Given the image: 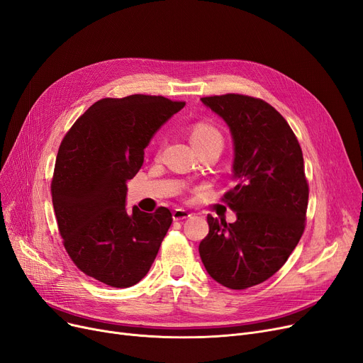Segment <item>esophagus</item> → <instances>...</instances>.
<instances>
[{"label": "esophagus", "mask_w": 363, "mask_h": 363, "mask_svg": "<svg viewBox=\"0 0 363 363\" xmlns=\"http://www.w3.org/2000/svg\"><path fill=\"white\" fill-rule=\"evenodd\" d=\"M172 215H173V219H175V220H182V219H186V218L191 216V213L185 211V209H175Z\"/></svg>", "instance_id": "1"}]
</instances>
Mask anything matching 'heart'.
Returning a JSON list of instances; mask_svg holds the SVG:
<instances>
[{"label": "heart", "mask_w": 363, "mask_h": 363, "mask_svg": "<svg viewBox=\"0 0 363 363\" xmlns=\"http://www.w3.org/2000/svg\"><path fill=\"white\" fill-rule=\"evenodd\" d=\"M191 143L194 145L203 143H219L223 145V135L209 123H197L191 129Z\"/></svg>", "instance_id": "obj_1"}]
</instances>
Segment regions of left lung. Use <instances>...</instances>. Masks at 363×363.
Instances as JSON below:
<instances>
[{"instance_id": "left-lung-1", "label": "left lung", "mask_w": 363, "mask_h": 363, "mask_svg": "<svg viewBox=\"0 0 363 363\" xmlns=\"http://www.w3.org/2000/svg\"><path fill=\"white\" fill-rule=\"evenodd\" d=\"M201 102L233 138L235 185L224 197L238 219L208 215L200 258L220 285L246 289L279 272L301 239L308 203L303 151L286 120L261 99L230 93Z\"/></svg>"}]
</instances>
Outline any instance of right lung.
<instances>
[{"mask_svg":"<svg viewBox=\"0 0 363 363\" xmlns=\"http://www.w3.org/2000/svg\"><path fill=\"white\" fill-rule=\"evenodd\" d=\"M184 105L145 94L101 99L59 147L52 181L59 233L78 269L108 286L144 279L172 224L167 208L129 212L125 196L150 140Z\"/></svg>","mask_w":363,"mask_h":363,"instance_id":"add662e5","label":"right lung"}]
</instances>
